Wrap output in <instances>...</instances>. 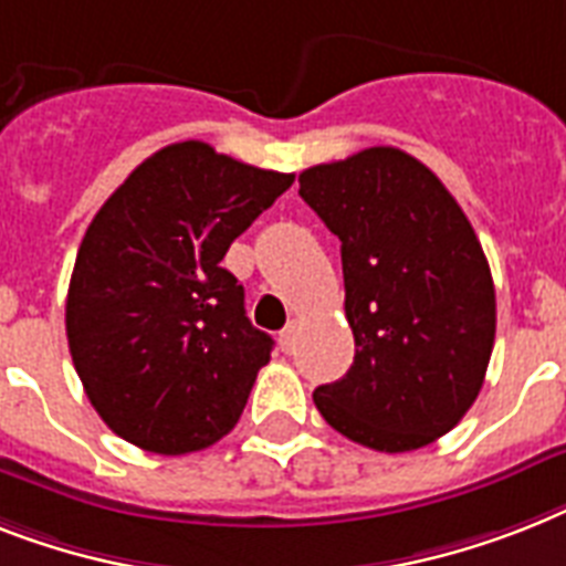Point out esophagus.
Masks as SVG:
<instances>
[{
  "mask_svg": "<svg viewBox=\"0 0 566 566\" xmlns=\"http://www.w3.org/2000/svg\"><path fill=\"white\" fill-rule=\"evenodd\" d=\"M279 343H282V348L284 352H291L293 348V343H296V325H287V328L282 331V334H279Z\"/></svg>",
  "mask_w": 566,
  "mask_h": 566,
  "instance_id": "1",
  "label": "esophagus"
}]
</instances>
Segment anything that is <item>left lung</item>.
<instances>
[{
	"label": "left lung",
	"mask_w": 566,
	"mask_h": 566,
	"mask_svg": "<svg viewBox=\"0 0 566 566\" xmlns=\"http://www.w3.org/2000/svg\"><path fill=\"white\" fill-rule=\"evenodd\" d=\"M298 195L339 238L355 363L314 403L380 453L459 424L485 380L497 302L489 261L442 179L398 148L298 174Z\"/></svg>",
	"instance_id": "8db88e82"
}]
</instances>
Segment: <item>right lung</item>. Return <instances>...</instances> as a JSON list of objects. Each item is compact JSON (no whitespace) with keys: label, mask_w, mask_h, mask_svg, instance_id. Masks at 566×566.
Masks as SVG:
<instances>
[{"label":"right lung","mask_w":566,"mask_h":566,"mask_svg":"<svg viewBox=\"0 0 566 566\" xmlns=\"http://www.w3.org/2000/svg\"><path fill=\"white\" fill-rule=\"evenodd\" d=\"M291 182L206 142H177L92 218L66 337L86 398L124 442L179 457L238 424L273 337L252 328L243 287L220 261Z\"/></svg>","instance_id":"add662e5"}]
</instances>
